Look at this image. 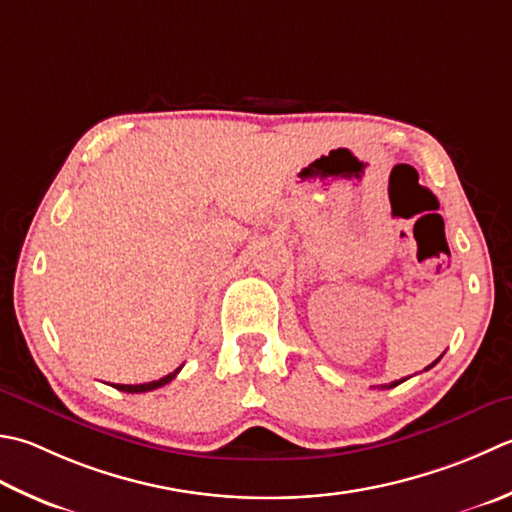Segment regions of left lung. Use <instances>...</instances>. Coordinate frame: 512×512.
<instances>
[{"instance_id": "left-lung-1", "label": "left lung", "mask_w": 512, "mask_h": 512, "mask_svg": "<svg viewBox=\"0 0 512 512\" xmlns=\"http://www.w3.org/2000/svg\"><path fill=\"white\" fill-rule=\"evenodd\" d=\"M437 362H439V359H435L433 364L426 366V370H428V368H433ZM402 382H406V379H399V382H393V384H382V386H379V388H382V390H386V388H395V386H399V384H402Z\"/></svg>"}]
</instances>
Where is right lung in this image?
I'll return each instance as SVG.
<instances>
[{
    "label": "right lung",
    "mask_w": 512,
    "mask_h": 512,
    "mask_svg": "<svg viewBox=\"0 0 512 512\" xmlns=\"http://www.w3.org/2000/svg\"><path fill=\"white\" fill-rule=\"evenodd\" d=\"M179 370H182V366H179L177 370H173V373L170 375H166V377H162V379H157V382H148V384H113L117 390H124V393H148V390H155V388H162V386H166L168 382H173V379L177 377V373Z\"/></svg>",
    "instance_id": "obj_1"
}]
</instances>
